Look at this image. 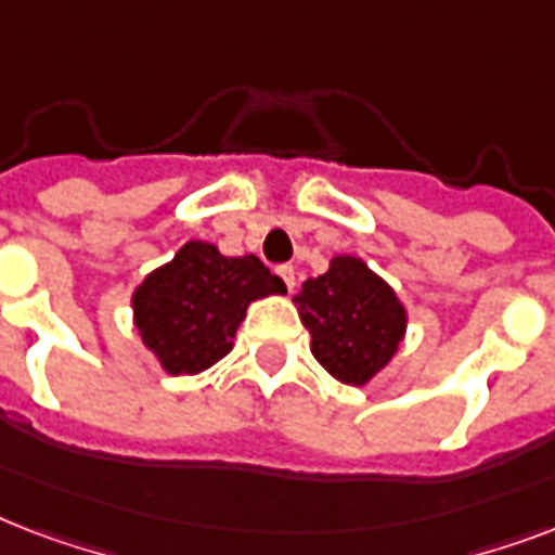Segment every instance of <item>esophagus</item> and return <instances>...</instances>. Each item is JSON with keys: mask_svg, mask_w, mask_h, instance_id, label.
Segmentation results:
<instances>
[{"mask_svg": "<svg viewBox=\"0 0 555 555\" xmlns=\"http://www.w3.org/2000/svg\"><path fill=\"white\" fill-rule=\"evenodd\" d=\"M276 273L282 276V282H285L287 291H294V287H296V270L291 268V264H279Z\"/></svg>", "mask_w": 555, "mask_h": 555, "instance_id": "1", "label": "esophagus"}]
</instances>
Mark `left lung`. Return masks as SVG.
Wrapping results in <instances>:
<instances>
[{
    "instance_id": "left-lung-1",
    "label": "left lung",
    "mask_w": 555,
    "mask_h": 555,
    "mask_svg": "<svg viewBox=\"0 0 555 555\" xmlns=\"http://www.w3.org/2000/svg\"><path fill=\"white\" fill-rule=\"evenodd\" d=\"M294 302L311 331V354L346 386H365L391 363L405 337L403 302L357 256H334L331 268L308 279Z\"/></svg>"
}]
</instances>
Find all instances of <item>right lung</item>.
<instances>
[{"label": "right lung", "instance_id": "1", "mask_svg": "<svg viewBox=\"0 0 555 555\" xmlns=\"http://www.w3.org/2000/svg\"><path fill=\"white\" fill-rule=\"evenodd\" d=\"M270 294H285V282L256 256L186 242L134 287V328L167 374H198L230 354L250 302Z\"/></svg>", "mask_w": 555, "mask_h": 555}]
</instances>
